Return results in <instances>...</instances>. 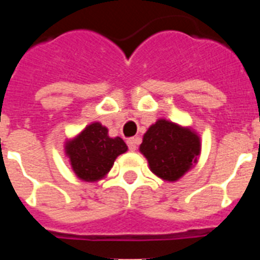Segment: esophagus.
I'll return each instance as SVG.
<instances>
[{"label":"esophagus","mask_w":260,"mask_h":260,"mask_svg":"<svg viewBox=\"0 0 260 260\" xmlns=\"http://www.w3.org/2000/svg\"><path fill=\"white\" fill-rule=\"evenodd\" d=\"M138 142H139V139H138V138H130V139H127V141H126V143H127V146H128V150L130 151L137 150Z\"/></svg>","instance_id":"esophagus-1"}]
</instances>
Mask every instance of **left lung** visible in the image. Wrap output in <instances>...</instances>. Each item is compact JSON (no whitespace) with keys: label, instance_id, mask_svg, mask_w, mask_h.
<instances>
[{"label":"left lung","instance_id":"obj_1","mask_svg":"<svg viewBox=\"0 0 260 260\" xmlns=\"http://www.w3.org/2000/svg\"><path fill=\"white\" fill-rule=\"evenodd\" d=\"M141 152L156 176L165 181H177L197 162L201 141L190 128L158 119L144 134Z\"/></svg>","mask_w":260,"mask_h":260}]
</instances>
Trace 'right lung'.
Listing matches in <instances>:
<instances>
[{
    "mask_svg": "<svg viewBox=\"0 0 260 260\" xmlns=\"http://www.w3.org/2000/svg\"><path fill=\"white\" fill-rule=\"evenodd\" d=\"M127 151L119 137L109 138L108 128L95 122L87 126L73 141L66 143V153L73 171L80 180L98 181L113 167L116 157Z\"/></svg>",
    "mask_w": 260,
    "mask_h": 260,
    "instance_id": "obj_1",
    "label": "right lung"
}]
</instances>
